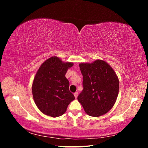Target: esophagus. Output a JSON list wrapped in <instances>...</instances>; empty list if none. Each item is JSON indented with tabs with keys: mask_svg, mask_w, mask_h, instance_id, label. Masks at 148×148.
I'll return each instance as SVG.
<instances>
[{
	"mask_svg": "<svg viewBox=\"0 0 148 148\" xmlns=\"http://www.w3.org/2000/svg\"><path fill=\"white\" fill-rule=\"evenodd\" d=\"M78 92H75V93H74V96H75V97L76 98V99H77V97H78Z\"/></svg>",
	"mask_w": 148,
	"mask_h": 148,
	"instance_id": "obj_1",
	"label": "esophagus"
}]
</instances>
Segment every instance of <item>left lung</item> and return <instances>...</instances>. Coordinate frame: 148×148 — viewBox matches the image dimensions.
Instances as JSON below:
<instances>
[{
	"mask_svg": "<svg viewBox=\"0 0 148 148\" xmlns=\"http://www.w3.org/2000/svg\"><path fill=\"white\" fill-rule=\"evenodd\" d=\"M83 89L78 101L88 115L100 117L112 108L119 90L118 77L110 65L102 60L80 63Z\"/></svg>",
	"mask_w": 148,
	"mask_h": 148,
	"instance_id": "8db88e82",
	"label": "left lung"
}]
</instances>
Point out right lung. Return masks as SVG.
I'll list each match as a JSON object with an SVG mask.
<instances>
[{
    "instance_id": "right-lung-1",
    "label": "right lung",
    "mask_w": 148,
    "mask_h": 148,
    "mask_svg": "<svg viewBox=\"0 0 148 148\" xmlns=\"http://www.w3.org/2000/svg\"><path fill=\"white\" fill-rule=\"evenodd\" d=\"M73 65L72 62H64L53 56L40 66L33 79L32 93L36 105L44 114L59 117L75 99L65 77L67 70Z\"/></svg>"
}]
</instances>
